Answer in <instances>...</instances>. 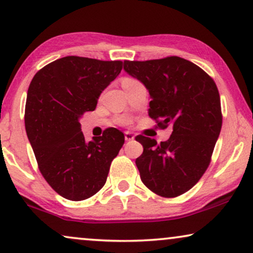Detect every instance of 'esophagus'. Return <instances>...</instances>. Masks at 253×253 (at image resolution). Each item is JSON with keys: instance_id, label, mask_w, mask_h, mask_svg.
Wrapping results in <instances>:
<instances>
[{"instance_id": "esophagus-1", "label": "esophagus", "mask_w": 253, "mask_h": 253, "mask_svg": "<svg viewBox=\"0 0 253 253\" xmlns=\"http://www.w3.org/2000/svg\"><path fill=\"white\" fill-rule=\"evenodd\" d=\"M124 138H126V141H129V140H133L134 136L131 132H129V131H126V132L124 133Z\"/></svg>"}]
</instances>
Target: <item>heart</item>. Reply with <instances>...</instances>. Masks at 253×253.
<instances>
[{
	"mask_svg": "<svg viewBox=\"0 0 253 253\" xmlns=\"http://www.w3.org/2000/svg\"><path fill=\"white\" fill-rule=\"evenodd\" d=\"M136 83H138V81H137V79L132 78V77H126V78H123V81H122L123 88L126 87V86H130V85L136 84Z\"/></svg>",
	"mask_w": 253,
	"mask_h": 253,
	"instance_id": "1",
	"label": "heart"
}]
</instances>
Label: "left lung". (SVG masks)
I'll return each mask as SVG.
<instances>
[{
	"label": "left lung",
	"mask_w": 253,
	"mask_h": 253,
	"mask_svg": "<svg viewBox=\"0 0 253 253\" xmlns=\"http://www.w3.org/2000/svg\"><path fill=\"white\" fill-rule=\"evenodd\" d=\"M124 70L148 89V115L161 129L170 127L160 144L139 136L144 151L136 159L140 178L151 191L174 198L202 178L222 126L220 94L202 68L178 56L124 61Z\"/></svg>",
	"instance_id": "8db88e82"
}]
</instances>
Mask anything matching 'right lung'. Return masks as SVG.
I'll return each mask as SVG.
<instances>
[{
	"instance_id": "1",
	"label": "right lung",
	"mask_w": 253,
	"mask_h": 253,
	"mask_svg": "<svg viewBox=\"0 0 253 253\" xmlns=\"http://www.w3.org/2000/svg\"><path fill=\"white\" fill-rule=\"evenodd\" d=\"M122 61L65 56L40 69L31 82L25 129L39 170L65 199L79 202L105 185L124 134L108 127L86 141L79 119L95 109L103 89L120 75Z\"/></svg>"
}]
</instances>
